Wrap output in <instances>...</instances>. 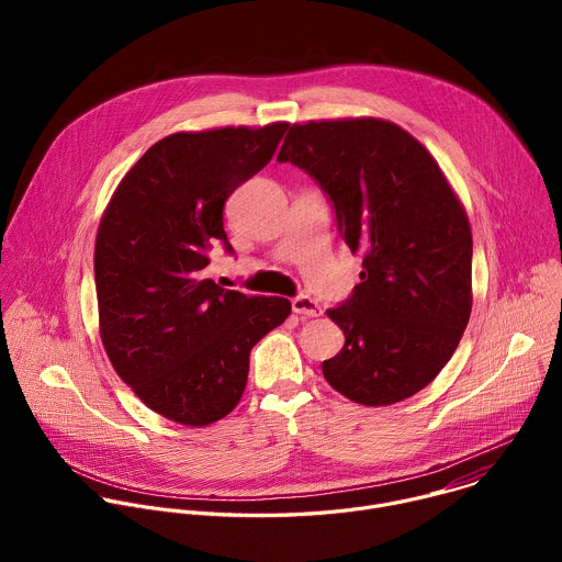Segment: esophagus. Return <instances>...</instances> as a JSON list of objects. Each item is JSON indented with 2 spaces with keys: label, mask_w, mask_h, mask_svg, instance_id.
Returning a JSON list of instances; mask_svg holds the SVG:
<instances>
[{
  "label": "esophagus",
  "mask_w": 562,
  "mask_h": 562,
  "mask_svg": "<svg viewBox=\"0 0 562 562\" xmlns=\"http://www.w3.org/2000/svg\"><path fill=\"white\" fill-rule=\"evenodd\" d=\"M291 308L300 315H308V317H315L319 315V304L311 297V295H295L291 300Z\"/></svg>",
  "instance_id": "34e87169"
}]
</instances>
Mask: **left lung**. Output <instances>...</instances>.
<instances>
[{
  "mask_svg": "<svg viewBox=\"0 0 562 562\" xmlns=\"http://www.w3.org/2000/svg\"><path fill=\"white\" fill-rule=\"evenodd\" d=\"M334 204L362 256L360 284L327 315L345 347L327 382L367 407L425 389L453 356L471 313V228L429 150L386 120L293 124L278 153Z\"/></svg>",
  "mask_w": 562,
  "mask_h": 562,
  "instance_id": "left-lung-1",
  "label": "left lung"
}]
</instances>
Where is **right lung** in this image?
Wrapping results in <instances>:
<instances>
[{
	"label": "right lung",
	"mask_w": 562,
	"mask_h": 562,
	"mask_svg": "<svg viewBox=\"0 0 562 562\" xmlns=\"http://www.w3.org/2000/svg\"><path fill=\"white\" fill-rule=\"evenodd\" d=\"M226 126L155 142L113 193L95 239L100 336L117 375L155 414L211 425L245 393L251 349L291 313L284 297L204 278L233 247L224 202L262 171L286 133Z\"/></svg>",
	"instance_id": "add662e5"
}]
</instances>
